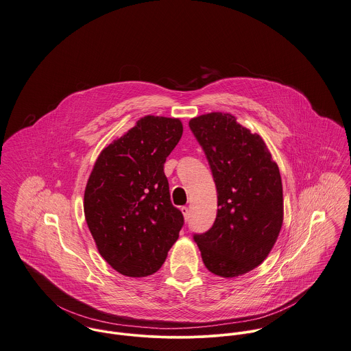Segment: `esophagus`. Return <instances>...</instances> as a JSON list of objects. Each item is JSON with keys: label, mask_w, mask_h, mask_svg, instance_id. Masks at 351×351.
Wrapping results in <instances>:
<instances>
[{"label": "esophagus", "mask_w": 351, "mask_h": 351, "mask_svg": "<svg viewBox=\"0 0 351 351\" xmlns=\"http://www.w3.org/2000/svg\"><path fill=\"white\" fill-rule=\"evenodd\" d=\"M180 211H182V214H183L184 219H189V215H190V210H189V207H187V206H183V207H180Z\"/></svg>", "instance_id": "1"}]
</instances>
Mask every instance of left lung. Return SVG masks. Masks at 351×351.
<instances>
[{
    "label": "left lung",
    "instance_id": "8db88e82",
    "mask_svg": "<svg viewBox=\"0 0 351 351\" xmlns=\"http://www.w3.org/2000/svg\"><path fill=\"white\" fill-rule=\"evenodd\" d=\"M208 160L218 213L213 228L195 234L206 268L225 278L253 271L271 253L284 219L278 165L265 143L229 113L190 119Z\"/></svg>",
    "mask_w": 351,
    "mask_h": 351
}]
</instances>
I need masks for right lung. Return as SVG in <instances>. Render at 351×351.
Masks as SVG:
<instances>
[{"instance_id":"right-lung-1","label":"right lung","mask_w":351,"mask_h":351,"mask_svg":"<svg viewBox=\"0 0 351 351\" xmlns=\"http://www.w3.org/2000/svg\"><path fill=\"white\" fill-rule=\"evenodd\" d=\"M183 134L179 118L145 116L97 157L84 218L99 254L118 273L147 277L164 264L184 223L164 162Z\"/></svg>"}]
</instances>
